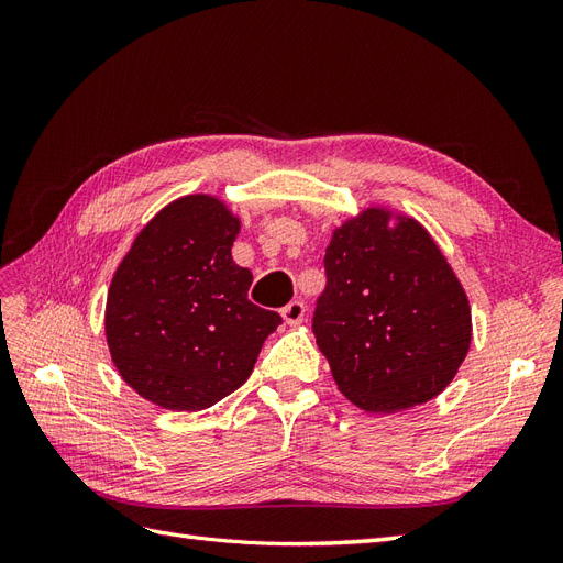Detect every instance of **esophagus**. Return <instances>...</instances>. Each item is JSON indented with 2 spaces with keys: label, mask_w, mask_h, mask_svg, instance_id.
Listing matches in <instances>:
<instances>
[{
  "label": "esophagus",
  "mask_w": 563,
  "mask_h": 563,
  "mask_svg": "<svg viewBox=\"0 0 563 563\" xmlns=\"http://www.w3.org/2000/svg\"><path fill=\"white\" fill-rule=\"evenodd\" d=\"M282 317H284L288 327H298V323H302V319H305V302L302 300L288 302L286 308L282 310Z\"/></svg>",
  "instance_id": "34e87169"
}]
</instances>
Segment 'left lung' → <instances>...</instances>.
<instances>
[{
	"label": "left lung",
	"mask_w": 563,
	"mask_h": 563,
	"mask_svg": "<svg viewBox=\"0 0 563 563\" xmlns=\"http://www.w3.org/2000/svg\"><path fill=\"white\" fill-rule=\"evenodd\" d=\"M312 331L338 389L368 413L441 395L465 362L472 312L416 218L368 207L333 230Z\"/></svg>",
	"instance_id": "8db88e82"
}]
</instances>
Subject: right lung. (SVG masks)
Segmentation results:
<instances>
[{"mask_svg": "<svg viewBox=\"0 0 563 563\" xmlns=\"http://www.w3.org/2000/svg\"><path fill=\"white\" fill-rule=\"evenodd\" d=\"M240 228L223 199L185 195L139 232L112 277V364L168 411H201L244 385L282 323L249 300L251 269L232 261Z\"/></svg>", "mask_w": 563, "mask_h": 563, "instance_id": "right-lung-1", "label": "right lung"}]
</instances>
